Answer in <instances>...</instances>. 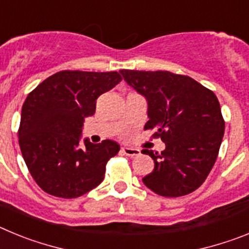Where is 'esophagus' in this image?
<instances>
[{
  "mask_svg": "<svg viewBox=\"0 0 249 249\" xmlns=\"http://www.w3.org/2000/svg\"><path fill=\"white\" fill-rule=\"evenodd\" d=\"M122 152L128 157H135V156H140V149L132 148V147H122Z\"/></svg>",
  "mask_w": 249,
  "mask_h": 249,
  "instance_id": "34e87169",
  "label": "esophagus"
}]
</instances>
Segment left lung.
Segmentation results:
<instances>
[{
  "label": "left lung",
  "instance_id": "left-lung-1",
  "mask_svg": "<svg viewBox=\"0 0 249 249\" xmlns=\"http://www.w3.org/2000/svg\"><path fill=\"white\" fill-rule=\"evenodd\" d=\"M124 81L148 103L144 129H156L166 149H143L155 169L143 177L149 190L163 197L192 193L206 181L224 135L218 98L211 89L183 74L168 71H120Z\"/></svg>",
  "mask_w": 249,
  "mask_h": 249
}]
</instances>
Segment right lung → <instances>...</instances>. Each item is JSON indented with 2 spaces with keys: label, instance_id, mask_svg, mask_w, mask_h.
<instances>
[{
  "label": "right lung",
  "instance_id": "right-lung-1",
  "mask_svg": "<svg viewBox=\"0 0 249 249\" xmlns=\"http://www.w3.org/2000/svg\"><path fill=\"white\" fill-rule=\"evenodd\" d=\"M122 81L118 72L61 71L39 83L22 107L18 143L28 171L46 193L77 198L103 181L120 146L105 140L81 144L86 117L96 101Z\"/></svg>",
  "mask_w": 249,
  "mask_h": 249
}]
</instances>
